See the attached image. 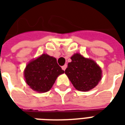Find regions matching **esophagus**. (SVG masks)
Returning a JSON list of instances; mask_svg holds the SVG:
<instances>
[{
    "instance_id": "1",
    "label": "esophagus",
    "mask_w": 125,
    "mask_h": 125,
    "mask_svg": "<svg viewBox=\"0 0 125 125\" xmlns=\"http://www.w3.org/2000/svg\"><path fill=\"white\" fill-rule=\"evenodd\" d=\"M66 68H67V64H65V65H63L62 67V68L63 70H65V69H66Z\"/></svg>"
}]
</instances>
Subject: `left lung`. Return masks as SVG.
Here are the masks:
<instances>
[{"label": "left lung", "mask_w": 125, "mask_h": 125, "mask_svg": "<svg viewBox=\"0 0 125 125\" xmlns=\"http://www.w3.org/2000/svg\"><path fill=\"white\" fill-rule=\"evenodd\" d=\"M65 73L74 88L80 91L86 92L94 88L102 77V71L94 61L86 59L79 53L71 57Z\"/></svg>", "instance_id": "1"}]
</instances>
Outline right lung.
<instances>
[{"label": "right lung", "instance_id": "add662e5", "mask_svg": "<svg viewBox=\"0 0 125 125\" xmlns=\"http://www.w3.org/2000/svg\"><path fill=\"white\" fill-rule=\"evenodd\" d=\"M63 73L64 71L57 64L55 57L43 54L29 63L24 75L27 84L31 89L45 92L52 88L57 76Z\"/></svg>", "mask_w": 125, "mask_h": 125}]
</instances>
